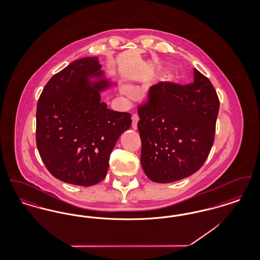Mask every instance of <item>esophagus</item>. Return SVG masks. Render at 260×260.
Returning a JSON list of instances; mask_svg holds the SVG:
<instances>
[{
  "instance_id": "obj_1",
  "label": "esophagus",
  "mask_w": 260,
  "mask_h": 260,
  "mask_svg": "<svg viewBox=\"0 0 260 260\" xmlns=\"http://www.w3.org/2000/svg\"><path fill=\"white\" fill-rule=\"evenodd\" d=\"M132 120H133L132 126H133V128L136 129V128H137V123H138V121H139V118H138V116H137L136 114H134V115L132 116Z\"/></svg>"
}]
</instances>
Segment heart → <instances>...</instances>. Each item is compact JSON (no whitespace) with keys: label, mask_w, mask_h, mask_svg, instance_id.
Returning a JSON list of instances; mask_svg holds the SVG:
<instances>
[{"label":"heart","mask_w":260,"mask_h":260,"mask_svg":"<svg viewBox=\"0 0 260 260\" xmlns=\"http://www.w3.org/2000/svg\"><path fill=\"white\" fill-rule=\"evenodd\" d=\"M123 91H124L125 94H129V93H131V90H129L128 88H126V87H124V88H123Z\"/></svg>","instance_id":"1"}]
</instances>
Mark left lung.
<instances>
[{"mask_svg": "<svg viewBox=\"0 0 260 260\" xmlns=\"http://www.w3.org/2000/svg\"><path fill=\"white\" fill-rule=\"evenodd\" d=\"M219 99L210 80L194 69V82H162L137 107L141 166L149 179L170 183L196 173L208 159Z\"/></svg>", "mask_w": 260, "mask_h": 260, "instance_id": "left-lung-1", "label": "left lung"}]
</instances>
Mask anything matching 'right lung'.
Masks as SVG:
<instances>
[{
    "mask_svg": "<svg viewBox=\"0 0 260 260\" xmlns=\"http://www.w3.org/2000/svg\"><path fill=\"white\" fill-rule=\"evenodd\" d=\"M99 59L85 57L53 75L44 87L36 112V143L42 161L55 178L80 186L103 180L112 150L132 124L127 112L113 111L101 101L110 86L100 77Z\"/></svg>",
    "mask_w": 260,
    "mask_h": 260,
    "instance_id": "add662e5",
    "label": "right lung"
}]
</instances>
